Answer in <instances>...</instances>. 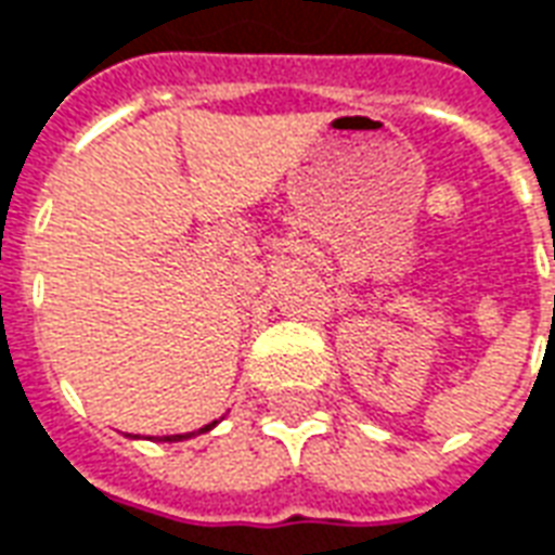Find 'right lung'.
Wrapping results in <instances>:
<instances>
[{"label": "right lung", "mask_w": 555, "mask_h": 555, "mask_svg": "<svg viewBox=\"0 0 555 555\" xmlns=\"http://www.w3.org/2000/svg\"><path fill=\"white\" fill-rule=\"evenodd\" d=\"M216 424H219V421H210V424H207V427H202V430H195V433H181V436H164V439H160V441H181V439H193V436H198V433L214 430Z\"/></svg>", "instance_id": "1"}]
</instances>
